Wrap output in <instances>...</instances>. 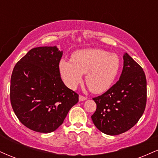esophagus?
<instances>
[{
	"mask_svg": "<svg viewBox=\"0 0 158 158\" xmlns=\"http://www.w3.org/2000/svg\"><path fill=\"white\" fill-rule=\"evenodd\" d=\"M79 101H85V100H86V99H87V97H85V96L79 95Z\"/></svg>",
	"mask_w": 158,
	"mask_h": 158,
	"instance_id": "esophagus-1",
	"label": "esophagus"
}]
</instances>
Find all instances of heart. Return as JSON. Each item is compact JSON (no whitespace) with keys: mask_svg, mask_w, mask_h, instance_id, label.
Listing matches in <instances>:
<instances>
[{"mask_svg":"<svg viewBox=\"0 0 158 158\" xmlns=\"http://www.w3.org/2000/svg\"><path fill=\"white\" fill-rule=\"evenodd\" d=\"M119 58L101 49H84L74 52L70 62L62 59L59 70L69 88H75L85 74V83L91 92L102 93L110 88L118 73Z\"/></svg>","mask_w":158,"mask_h":158,"instance_id":"obj_1","label":"heart"}]
</instances>
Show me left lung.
I'll return each mask as SVG.
<instances>
[{
    "instance_id": "1",
    "label": "left lung",
    "mask_w": 158,
    "mask_h": 158,
    "mask_svg": "<svg viewBox=\"0 0 158 158\" xmlns=\"http://www.w3.org/2000/svg\"><path fill=\"white\" fill-rule=\"evenodd\" d=\"M120 78L102 95L93 98L97 109L91 116L102 133L117 135L131 128L144 113L147 99L146 78L140 65L125 52Z\"/></svg>"
}]
</instances>
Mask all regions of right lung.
Returning a JSON list of instances; mask_svg holds the SVG:
<instances>
[{
  "label": "right lung",
  "mask_w": 158,
  "mask_h": 158,
  "mask_svg": "<svg viewBox=\"0 0 158 158\" xmlns=\"http://www.w3.org/2000/svg\"><path fill=\"white\" fill-rule=\"evenodd\" d=\"M61 56L56 47L32 48L12 70L11 105L20 122L32 131H55L79 102V94L61 80Z\"/></svg>",
  "instance_id": "1"
}]
</instances>
